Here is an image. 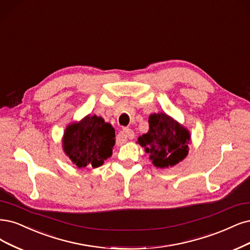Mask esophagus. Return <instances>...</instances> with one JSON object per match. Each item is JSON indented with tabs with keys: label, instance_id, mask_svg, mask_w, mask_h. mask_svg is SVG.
I'll return each instance as SVG.
<instances>
[{
	"label": "esophagus",
	"instance_id": "1",
	"mask_svg": "<svg viewBox=\"0 0 250 250\" xmlns=\"http://www.w3.org/2000/svg\"><path fill=\"white\" fill-rule=\"evenodd\" d=\"M118 137H119L120 140H122V141H123V139H130V140H132L133 137H134V132L131 130V129H129V128H123V130L119 133Z\"/></svg>",
	"mask_w": 250,
	"mask_h": 250
}]
</instances>
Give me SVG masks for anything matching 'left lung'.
I'll list each match as a JSON object with an SVG mask.
<instances>
[{
  "label": "left lung",
  "instance_id": "1",
  "mask_svg": "<svg viewBox=\"0 0 250 250\" xmlns=\"http://www.w3.org/2000/svg\"><path fill=\"white\" fill-rule=\"evenodd\" d=\"M190 142V132L186 127L166 113H157L149 117V131L136 143L150 154L155 167L167 168L186 158Z\"/></svg>",
  "mask_w": 250,
  "mask_h": 250
}]
</instances>
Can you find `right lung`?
I'll use <instances>...</instances> for the list:
<instances>
[{"instance_id": "obj_1", "label": "right lung", "mask_w": 250, "mask_h": 250, "mask_svg": "<svg viewBox=\"0 0 250 250\" xmlns=\"http://www.w3.org/2000/svg\"><path fill=\"white\" fill-rule=\"evenodd\" d=\"M115 129L102 117L88 115L65 129L62 147L64 153L79 168L101 167L111 156L115 146Z\"/></svg>"}]
</instances>
